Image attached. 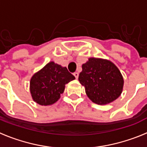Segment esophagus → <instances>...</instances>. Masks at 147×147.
Wrapping results in <instances>:
<instances>
[{
	"mask_svg": "<svg viewBox=\"0 0 147 147\" xmlns=\"http://www.w3.org/2000/svg\"><path fill=\"white\" fill-rule=\"evenodd\" d=\"M74 76L76 77V79H78V77H79V74L77 72H74Z\"/></svg>",
	"mask_w": 147,
	"mask_h": 147,
	"instance_id": "obj_1",
	"label": "esophagus"
}]
</instances>
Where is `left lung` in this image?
<instances>
[{"mask_svg": "<svg viewBox=\"0 0 147 147\" xmlns=\"http://www.w3.org/2000/svg\"><path fill=\"white\" fill-rule=\"evenodd\" d=\"M79 81L92 102L103 105L111 103L121 94L124 79L111 61L90 57L82 65Z\"/></svg>", "mask_w": 147, "mask_h": 147, "instance_id": "obj_1", "label": "left lung"}]
</instances>
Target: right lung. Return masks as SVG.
<instances>
[{"mask_svg": "<svg viewBox=\"0 0 147 147\" xmlns=\"http://www.w3.org/2000/svg\"><path fill=\"white\" fill-rule=\"evenodd\" d=\"M74 80L75 76L67 67L51 61L31 78L30 93L32 99L42 106L53 105L59 99L66 84Z\"/></svg>", "mask_w": 147, "mask_h": 147, "instance_id": "1", "label": "right lung"}]
</instances>
